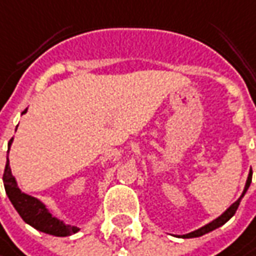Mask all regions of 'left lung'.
Returning a JSON list of instances; mask_svg holds the SVG:
<instances>
[{
  "label": "left lung",
  "instance_id": "obj_1",
  "mask_svg": "<svg viewBox=\"0 0 256 256\" xmlns=\"http://www.w3.org/2000/svg\"><path fill=\"white\" fill-rule=\"evenodd\" d=\"M250 180H252V172L250 173V176H248V180H246V184H245V190H244V194H242V196L239 198L238 200L234 204V205L229 208L228 210L224 214V215H220V216L218 218V219H215V220H212L210 224H208L206 226H204V228L198 229V230H194V232H192V234H188V235H184V236H200V235H205V234H208V232H210V230H214V229L219 228V226H222L226 220H229L230 218L235 215V212H236V209H238L239 206V202H240V199L244 198V194H245V192L248 190V188H250Z\"/></svg>",
  "mask_w": 256,
  "mask_h": 256
}]
</instances>
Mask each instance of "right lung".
<instances>
[{"mask_svg":"<svg viewBox=\"0 0 256 256\" xmlns=\"http://www.w3.org/2000/svg\"><path fill=\"white\" fill-rule=\"evenodd\" d=\"M26 112L27 110H24L22 113H26ZM11 143H12V139L8 143V150H10ZM2 180H4L6 192L10 198V200H11V204L14 205L16 210L20 214V216L22 218V220L27 222L28 225H31L32 228L41 230L44 234L54 235V236H68V235L76 234L78 230V228L64 225L62 220L52 216L47 210V208L40 200H37L36 198L22 194L18 189L17 182H16V179L11 173V169H10V162L8 160H6Z\"/></svg>","mask_w":256,"mask_h":256,"instance_id":"add662e5","label":"right lung"}]
</instances>
